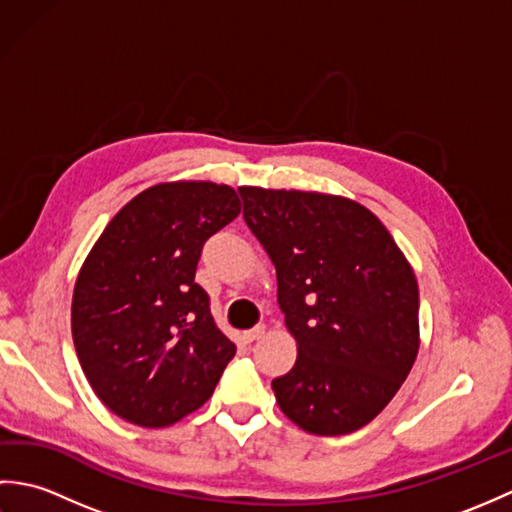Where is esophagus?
Instances as JSON below:
<instances>
[{"mask_svg": "<svg viewBox=\"0 0 512 512\" xmlns=\"http://www.w3.org/2000/svg\"><path fill=\"white\" fill-rule=\"evenodd\" d=\"M264 332H266L264 325H255V328H250V330L244 332V341H246V343H253V341H257V339H262Z\"/></svg>", "mask_w": 512, "mask_h": 512, "instance_id": "esophagus-1", "label": "esophagus"}]
</instances>
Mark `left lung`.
I'll use <instances>...</instances> for the list:
<instances>
[{
    "label": "left lung",
    "mask_w": 512,
    "mask_h": 512,
    "mask_svg": "<svg viewBox=\"0 0 512 512\" xmlns=\"http://www.w3.org/2000/svg\"><path fill=\"white\" fill-rule=\"evenodd\" d=\"M244 220L277 270L297 363L273 380L281 411L345 436L396 396L420 345L418 284L389 231L339 195L239 187Z\"/></svg>",
    "instance_id": "obj_1"
}]
</instances>
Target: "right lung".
<instances>
[{"label": "right lung", "instance_id": "add662e5", "mask_svg": "<svg viewBox=\"0 0 512 512\" xmlns=\"http://www.w3.org/2000/svg\"><path fill=\"white\" fill-rule=\"evenodd\" d=\"M213 182H165L107 224L76 277L72 339L103 405L138 427H169L211 398L235 345L195 284L206 239L239 215Z\"/></svg>", "mask_w": 512, "mask_h": 512}]
</instances>
